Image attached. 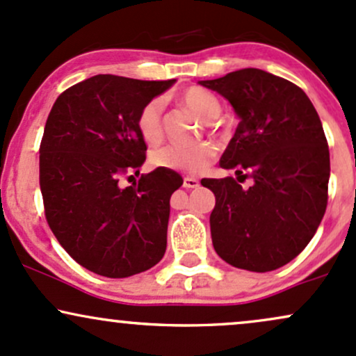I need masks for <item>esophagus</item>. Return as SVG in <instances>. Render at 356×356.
<instances>
[{"mask_svg":"<svg viewBox=\"0 0 356 356\" xmlns=\"http://www.w3.org/2000/svg\"><path fill=\"white\" fill-rule=\"evenodd\" d=\"M184 187L186 189H196V187H199V181L196 177H184Z\"/></svg>","mask_w":356,"mask_h":356,"instance_id":"esophagus-1","label":"esophagus"}]
</instances>
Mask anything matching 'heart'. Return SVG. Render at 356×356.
I'll use <instances>...</instances> for the list:
<instances>
[{
  "label": "heart",
  "instance_id": "1",
  "mask_svg": "<svg viewBox=\"0 0 356 356\" xmlns=\"http://www.w3.org/2000/svg\"><path fill=\"white\" fill-rule=\"evenodd\" d=\"M181 103L196 113L201 120H211L220 113L221 103L213 92L202 88H189L179 96ZM162 99H152L140 109L136 118V128L148 145L162 142ZM216 157V147L211 142H201L196 145H167L152 154V163L159 169H169L186 174H201L211 165Z\"/></svg>",
  "mask_w": 356,
  "mask_h": 356
}]
</instances>
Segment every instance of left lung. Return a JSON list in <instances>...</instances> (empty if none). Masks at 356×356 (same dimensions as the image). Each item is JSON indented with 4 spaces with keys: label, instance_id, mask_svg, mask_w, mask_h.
Segmentation results:
<instances>
[{
    "label": "left lung",
    "instance_id": "obj_1",
    "mask_svg": "<svg viewBox=\"0 0 356 356\" xmlns=\"http://www.w3.org/2000/svg\"><path fill=\"white\" fill-rule=\"evenodd\" d=\"M199 84L228 99L240 118L220 165L253 179L248 189L233 177L201 181L216 197L213 247L233 267L275 270L307 247L326 211L330 148L321 120L302 89L261 69Z\"/></svg>",
    "mask_w": 356,
    "mask_h": 356
}]
</instances>
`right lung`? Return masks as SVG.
<instances>
[{
	"instance_id": "right-lung-1",
	"label": "right lung",
	"mask_w": 356,
	"mask_h": 356,
	"mask_svg": "<svg viewBox=\"0 0 356 356\" xmlns=\"http://www.w3.org/2000/svg\"><path fill=\"white\" fill-rule=\"evenodd\" d=\"M174 83L99 74L62 92L50 109L40 143L45 218L65 252L97 275H135L165 253L170 196L182 177L157 167L138 184L118 182L145 162L140 109Z\"/></svg>"
}]
</instances>
